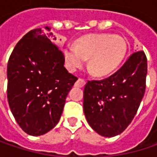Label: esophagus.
I'll return each instance as SVG.
<instances>
[{"instance_id":"esophagus-1","label":"esophagus","mask_w":157,"mask_h":157,"mask_svg":"<svg viewBox=\"0 0 157 157\" xmlns=\"http://www.w3.org/2000/svg\"><path fill=\"white\" fill-rule=\"evenodd\" d=\"M85 84V80L82 78H79L76 82H75V86L76 87H82Z\"/></svg>"}]
</instances>
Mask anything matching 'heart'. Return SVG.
I'll use <instances>...</instances> for the list:
<instances>
[{"label": "heart", "mask_w": 157, "mask_h": 157, "mask_svg": "<svg viewBox=\"0 0 157 157\" xmlns=\"http://www.w3.org/2000/svg\"><path fill=\"white\" fill-rule=\"evenodd\" d=\"M127 51L125 40L113 34H89L82 37L76 44L63 49L65 64L70 72L82 67L89 58V67L96 76L112 74L123 62Z\"/></svg>", "instance_id": "1"}]
</instances>
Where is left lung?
I'll list each match as a JSON object with an SVG mask.
<instances>
[{"mask_svg":"<svg viewBox=\"0 0 157 157\" xmlns=\"http://www.w3.org/2000/svg\"><path fill=\"white\" fill-rule=\"evenodd\" d=\"M146 75L147 59L144 51H138L109 77L86 82L83 112L97 134L113 137L130 124L144 94Z\"/></svg>","mask_w":157,"mask_h":157,"instance_id":"8db88e82","label":"left lung"}]
</instances>
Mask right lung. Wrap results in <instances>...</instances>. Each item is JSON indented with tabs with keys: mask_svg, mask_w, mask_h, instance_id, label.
Masks as SVG:
<instances>
[{
	"mask_svg": "<svg viewBox=\"0 0 157 157\" xmlns=\"http://www.w3.org/2000/svg\"><path fill=\"white\" fill-rule=\"evenodd\" d=\"M54 40L52 33L32 30L18 42L8 61L10 108L20 127L33 136L46 134L58 124L77 80L63 66V53Z\"/></svg>",
	"mask_w": 157,
	"mask_h": 157,
	"instance_id": "1",
	"label": "right lung"
}]
</instances>
